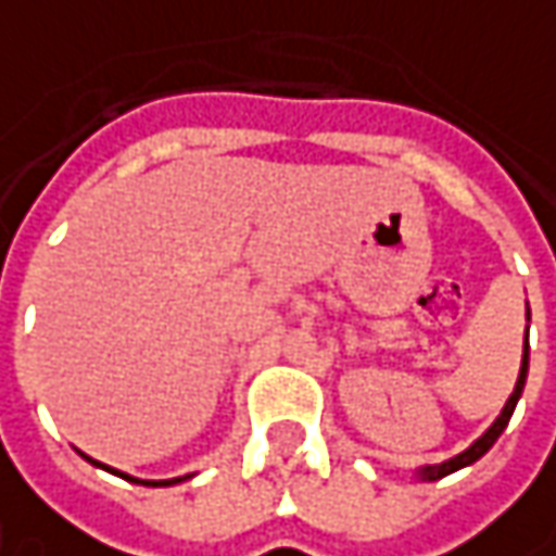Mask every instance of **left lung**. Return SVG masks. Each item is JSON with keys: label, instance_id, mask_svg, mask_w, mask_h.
Returning <instances> with one entry per match:
<instances>
[{"label": "left lung", "instance_id": "8db88e82", "mask_svg": "<svg viewBox=\"0 0 556 556\" xmlns=\"http://www.w3.org/2000/svg\"><path fill=\"white\" fill-rule=\"evenodd\" d=\"M526 324H529V304H526ZM526 332H529V326H526ZM526 374H529V342L522 345V361H519V376H517V386H514V392H510V399H507V404H504V410L497 414V420L472 442L467 451H460V454H454V457H447V460H442V464H429V467H420L417 470V479H426V482H435V479H442V476H451V472L464 470V467H470V464H476L489 447L495 445L497 435L507 429V422H510V417H514V407H517L519 395H522V386H526Z\"/></svg>", "mask_w": 556, "mask_h": 556}]
</instances>
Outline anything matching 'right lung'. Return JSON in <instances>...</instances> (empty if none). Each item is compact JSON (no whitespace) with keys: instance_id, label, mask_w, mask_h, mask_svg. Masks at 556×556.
<instances>
[{"instance_id":"1","label":"right lung","mask_w":556,"mask_h":556,"mask_svg":"<svg viewBox=\"0 0 556 556\" xmlns=\"http://www.w3.org/2000/svg\"><path fill=\"white\" fill-rule=\"evenodd\" d=\"M84 454V451H80ZM86 457V454H84ZM92 467H102V470H109L114 472V476H121V479H130V482H139V485H152V489H157V485H177V482H182V479H189V476H180V479H161V482H152V479H134V476H127V472H117V470H111V467H105V464H99V460H92V457H86Z\"/></svg>"}]
</instances>
